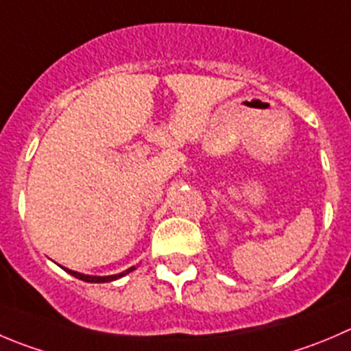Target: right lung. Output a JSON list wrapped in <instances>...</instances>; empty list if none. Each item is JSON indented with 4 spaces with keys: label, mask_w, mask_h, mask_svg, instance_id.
Here are the masks:
<instances>
[{
    "label": "right lung",
    "mask_w": 351,
    "mask_h": 351,
    "mask_svg": "<svg viewBox=\"0 0 351 351\" xmlns=\"http://www.w3.org/2000/svg\"><path fill=\"white\" fill-rule=\"evenodd\" d=\"M65 269V267H63ZM136 267H131V269L123 270V272L120 274H113V276H88V274H81V272H75V270H70V269H65L66 272L70 274V276H73V278L81 279V281H86V282H110V281H115V279L122 278V276H125V274L132 272Z\"/></svg>",
    "instance_id": "right-lung-1"
}]
</instances>
